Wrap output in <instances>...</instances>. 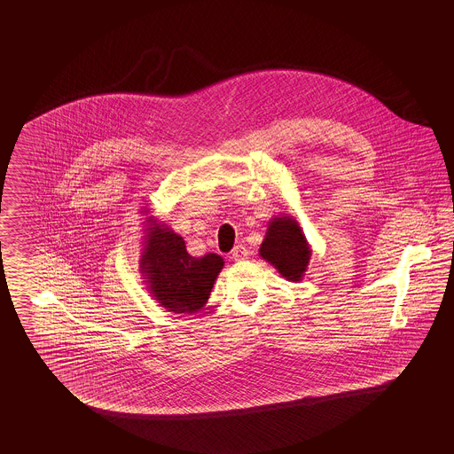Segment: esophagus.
<instances>
[{
	"label": "esophagus",
	"mask_w": 454,
	"mask_h": 454,
	"mask_svg": "<svg viewBox=\"0 0 454 454\" xmlns=\"http://www.w3.org/2000/svg\"><path fill=\"white\" fill-rule=\"evenodd\" d=\"M247 254H249V251H247V247L238 245V247H234L233 253H231V260H234V262H243V260H247Z\"/></svg>",
	"instance_id": "obj_1"
}]
</instances>
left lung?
Returning a JSON list of instances; mask_svg holds the SVG:
<instances>
[{"instance_id": "8db88e82", "label": "left lung", "mask_w": 454, "mask_h": 454, "mask_svg": "<svg viewBox=\"0 0 454 454\" xmlns=\"http://www.w3.org/2000/svg\"><path fill=\"white\" fill-rule=\"evenodd\" d=\"M260 256L270 262L285 279L298 283L304 278L311 260V247L300 223L293 216H275L268 223Z\"/></svg>"}]
</instances>
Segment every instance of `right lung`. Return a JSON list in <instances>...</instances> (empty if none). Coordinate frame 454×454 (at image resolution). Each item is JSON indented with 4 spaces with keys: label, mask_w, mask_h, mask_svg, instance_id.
Returning <instances> with one entry per match:
<instances>
[{
    "label": "right lung",
    "mask_w": 454,
    "mask_h": 454,
    "mask_svg": "<svg viewBox=\"0 0 454 454\" xmlns=\"http://www.w3.org/2000/svg\"><path fill=\"white\" fill-rule=\"evenodd\" d=\"M139 213L146 215L143 221L139 273L154 301L175 315L200 311L209 300L224 260L215 253L194 258L186 251L184 239L178 233L166 223L148 216V207Z\"/></svg>",
    "instance_id": "add662e5"
}]
</instances>
